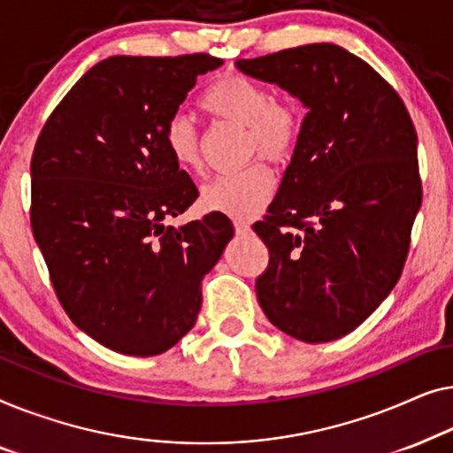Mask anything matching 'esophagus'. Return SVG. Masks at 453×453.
Returning a JSON list of instances; mask_svg holds the SVG:
<instances>
[{
	"label": "esophagus",
	"instance_id": "obj_1",
	"mask_svg": "<svg viewBox=\"0 0 453 453\" xmlns=\"http://www.w3.org/2000/svg\"><path fill=\"white\" fill-rule=\"evenodd\" d=\"M234 227H235V234H238V235L250 234V224H248V221H235Z\"/></svg>",
	"mask_w": 453,
	"mask_h": 453
}]
</instances>
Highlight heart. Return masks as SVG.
<instances>
[{
  "instance_id": "heart-1",
  "label": "heart",
  "mask_w": 453,
  "mask_h": 453,
  "mask_svg": "<svg viewBox=\"0 0 453 453\" xmlns=\"http://www.w3.org/2000/svg\"><path fill=\"white\" fill-rule=\"evenodd\" d=\"M201 108L213 119L246 127L248 157L260 154L285 162L302 137V114L288 100L273 98L271 88L244 73H227L201 94ZM164 148L178 168L203 170L201 137L187 114H172L162 133ZM275 193V174L265 162L209 182L201 193L203 207L234 219H252L269 205Z\"/></svg>"
}]
</instances>
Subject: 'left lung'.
I'll use <instances>...</instances> for the list:
<instances>
[{"instance_id":"obj_1","label":"left lung","mask_w":453,"mask_h":453,"mask_svg":"<svg viewBox=\"0 0 453 453\" xmlns=\"http://www.w3.org/2000/svg\"><path fill=\"white\" fill-rule=\"evenodd\" d=\"M238 67L308 108L275 201L252 226L269 248L258 303L293 339H341L403 275L423 201L415 125L398 92L339 44H303Z\"/></svg>"}]
</instances>
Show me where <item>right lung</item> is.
<instances>
[{"mask_svg": "<svg viewBox=\"0 0 453 453\" xmlns=\"http://www.w3.org/2000/svg\"><path fill=\"white\" fill-rule=\"evenodd\" d=\"M207 53L117 55L75 81L36 139L30 226L57 299L112 351L151 357L195 326L201 281L234 235L224 213L165 224L199 190L164 148V125Z\"/></svg>", "mask_w": 453, "mask_h": 453, "instance_id": "add662e5", "label": "right lung"}]
</instances>
